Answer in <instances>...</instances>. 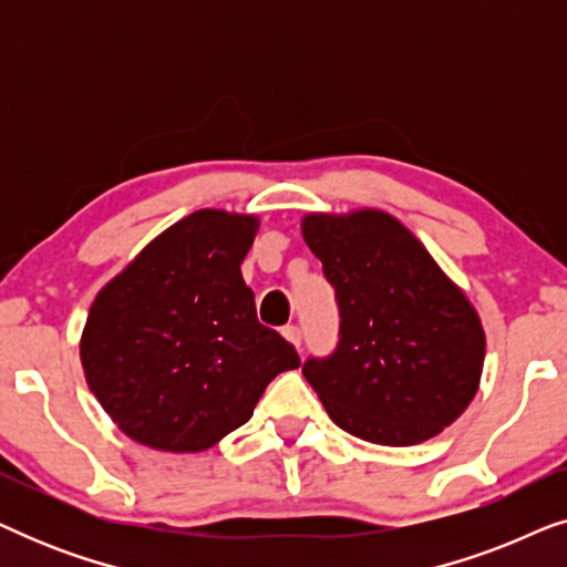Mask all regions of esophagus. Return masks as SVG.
Listing matches in <instances>:
<instances>
[{"label": "esophagus", "mask_w": 567, "mask_h": 567, "mask_svg": "<svg viewBox=\"0 0 567 567\" xmlns=\"http://www.w3.org/2000/svg\"><path fill=\"white\" fill-rule=\"evenodd\" d=\"M284 338L289 340V343L299 351V348H301V330L299 328H293V324H289V328H284Z\"/></svg>", "instance_id": "obj_1"}]
</instances>
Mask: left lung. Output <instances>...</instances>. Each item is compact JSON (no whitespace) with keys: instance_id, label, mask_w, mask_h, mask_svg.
Wrapping results in <instances>:
<instances>
[{"instance_id":"8db88e82","label":"left lung","mask_w":567,"mask_h":567,"mask_svg":"<svg viewBox=\"0 0 567 567\" xmlns=\"http://www.w3.org/2000/svg\"><path fill=\"white\" fill-rule=\"evenodd\" d=\"M301 237L340 307L336 353L301 369L332 423L382 446L439 436L467 410L483 377L475 305L382 208L305 214Z\"/></svg>"}]
</instances>
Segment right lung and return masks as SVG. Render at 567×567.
Here are the masks:
<instances>
[{"instance_id":"right-lung-1","label":"right lung","mask_w":567,"mask_h":567,"mask_svg":"<svg viewBox=\"0 0 567 567\" xmlns=\"http://www.w3.org/2000/svg\"><path fill=\"white\" fill-rule=\"evenodd\" d=\"M260 216L200 208L159 231L92 299L80 338L90 392L136 444L198 454L252 417L299 355L258 322L243 278Z\"/></svg>"}]
</instances>
